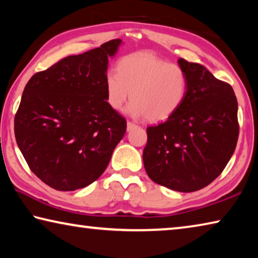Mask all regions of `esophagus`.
I'll list each match as a JSON object with an SVG mask.
<instances>
[{"label":"esophagus","instance_id":"obj_1","mask_svg":"<svg viewBox=\"0 0 258 258\" xmlns=\"http://www.w3.org/2000/svg\"><path fill=\"white\" fill-rule=\"evenodd\" d=\"M138 127V125H135L134 123H132V121H127V131L130 132V131H132L133 128Z\"/></svg>","mask_w":258,"mask_h":258}]
</instances>
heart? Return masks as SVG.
I'll return each mask as SVG.
<instances>
[{"label": "heart", "mask_w": 258, "mask_h": 258, "mask_svg": "<svg viewBox=\"0 0 258 258\" xmlns=\"http://www.w3.org/2000/svg\"><path fill=\"white\" fill-rule=\"evenodd\" d=\"M107 102L120 110L130 97L127 111L134 118L163 121L184 102L189 89L186 72L176 63L166 62L152 52H137L121 59L117 73L104 78Z\"/></svg>", "instance_id": "obj_1"}]
</instances>
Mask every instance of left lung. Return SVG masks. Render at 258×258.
<instances>
[{"mask_svg":"<svg viewBox=\"0 0 258 258\" xmlns=\"http://www.w3.org/2000/svg\"><path fill=\"white\" fill-rule=\"evenodd\" d=\"M189 89L181 108L147 128L143 164L152 181L194 192L212 183L232 157L239 135L238 102L232 86L203 64L178 59Z\"/></svg>","mask_w":258,"mask_h":258,"instance_id":"8db88e82","label":"left lung"}]
</instances>
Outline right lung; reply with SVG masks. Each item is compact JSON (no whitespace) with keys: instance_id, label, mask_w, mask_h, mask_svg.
I'll list each match as a JSON object with an SVG mask.
<instances>
[{"instance_id":"right-lung-1","label":"right lung","mask_w":258,"mask_h":258,"mask_svg":"<svg viewBox=\"0 0 258 258\" xmlns=\"http://www.w3.org/2000/svg\"><path fill=\"white\" fill-rule=\"evenodd\" d=\"M121 40L61 59L25 86L15 117L16 141L29 168L59 191L93 183L126 132L107 102L108 61Z\"/></svg>"}]
</instances>
